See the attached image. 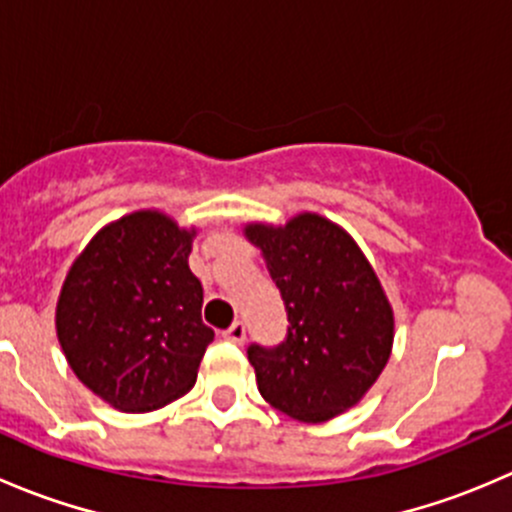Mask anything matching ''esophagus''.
Masks as SVG:
<instances>
[{
	"label": "esophagus",
	"instance_id": "obj_1",
	"mask_svg": "<svg viewBox=\"0 0 512 512\" xmlns=\"http://www.w3.org/2000/svg\"><path fill=\"white\" fill-rule=\"evenodd\" d=\"M245 334H247L245 324L235 322V324H230V327L225 329L223 339H227V342H232V344H242V342H245Z\"/></svg>",
	"mask_w": 512,
	"mask_h": 512
}]
</instances>
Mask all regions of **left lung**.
<instances>
[{
  "label": "left lung",
  "mask_w": 512,
  "mask_h": 512,
  "mask_svg": "<svg viewBox=\"0 0 512 512\" xmlns=\"http://www.w3.org/2000/svg\"><path fill=\"white\" fill-rule=\"evenodd\" d=\"M245 237L262 250L289 322L277 347H247L262 399L307 423L352 409L394 344V312L374 267L347 230L317 213L282 227L252 223Z\"/></svg>",
  "instance_id": "1"
}]
</instances>
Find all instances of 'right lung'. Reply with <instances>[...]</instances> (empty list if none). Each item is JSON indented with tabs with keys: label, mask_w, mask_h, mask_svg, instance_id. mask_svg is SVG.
<instances>
[{
	"label": "right lung",
	"mask_w": 512,
	"mask_h": 512,
	"mask_svg": "<svg viewBox=\"0 0 512 512\" xmlns=\"http://www.w3.org/2000/svg\"><path fill=\"white\" fill-rule=\"evenodd\" d=\"M195 230L138 210L98 230L56 302L66 361L118 411H156L193 389L215 332L203 324V285L190 272Z\"/></svg>",
	"instance_id": "obj_1"
}]
</instances>
